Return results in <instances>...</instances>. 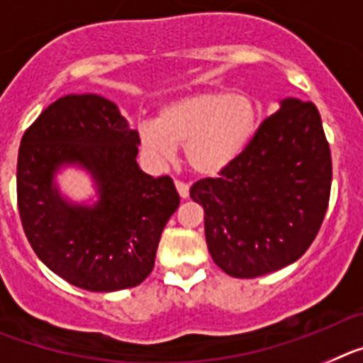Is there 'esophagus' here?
<instances>
[{
    "mask_svg": "<svg viewBox=\"0 0 363 363\" xmlns=\"http://www.w3.org/2000/svg\"><path fill=\"white\" fill-rule=\"evenodd\" d=\"M175 188H177L179 195H181V199H186V197L190 195V186L186 184V182L175 181Z\"/></svg>",
    "mask_w": 363,
    "mask_h": 363,
    "instance_id": "obj_1",
    "label": "esophagus"
}]
</instances>
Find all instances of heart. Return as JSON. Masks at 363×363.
Masks as SVG:
<instances>
[{
    "mask_svg": "<svg viewBox=\"0 0 363 363\" xmlns=\"http://www.w3.org/2000/svg\"><path fill=\"white\" fill-rule=\"evenodd\" d=\"M257 129V106L245 94L197 91L160 107L155 122L138 128V140L153 162L168 164L184 147L190 169L217 177L245 153Z\"/></svg>",
    "mask_w": 363,
    "mask_h": 363,
    "instance_id": "obj_1",
    "label": "heart"
}]
</instances>
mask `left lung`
<instances>
[{
  "instance_id": "left-lung-1",
  "label": "left lung",
  "mask_w": 363,
  "mask_h": 363,
  "mask_svg": "<svg viewBox=\"0 0 363 363\" xmlns=\"http://www.w3.org/2000/svg\"><path fill=\"white\" fill-rule=\"evenodd\" d=\"M330 181V150L316 106L279 100L219 179L191 186L217 267L232 277H257L298 261L323 223Z\"/></svg>"
}]
</instances>
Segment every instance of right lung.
<instances>
[{
    "mask_svg": "<svg viewBox=\"0 0 363 363\" xmlns=\"http://www.w3.org/2000/svg\"><path fill=\"white\" fill-rule=\"evenodd\" d=\"M138 131L100 94H65L25 131L18 153V210L25 235L47 269L78 289L137 286L155 264L160 234L179 208L172 179L137 162ZM94 181L89 201L61 194L64 169Z\"/></svg>",
    "mask_w": 363,
    "mask_h": 363,
    "instance_id": "add662e5",
    "label": "right lung"
}]
</instances>
